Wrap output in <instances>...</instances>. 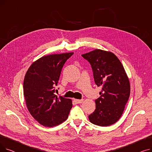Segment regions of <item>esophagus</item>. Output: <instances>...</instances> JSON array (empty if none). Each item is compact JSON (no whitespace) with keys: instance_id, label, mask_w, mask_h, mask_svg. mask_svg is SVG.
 <instances>
[{"instance_id":"obj_1","label":"esophagus","mask_w":152,"mask_h":152,"mask_svg":"<svg viewBox=\"0 0 152 152\" xmlns=\"http://www.w3.org/2000/svg\"><path fill=\"white\" fill-rule=\"evenodd\" d=\"M74 101L76 102V103H81L83 102V99L79 100V99H74Z\"/></svg>"}]
</instances>
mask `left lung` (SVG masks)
I'll list each match as a JSON object with an SVG mask.
<instances>
[{"instance_id":"obj_1","label":"left lung","mask_w":152,"mask_h":152,"mask_svg":"<svg viewBox=\"0 0 152 152\" xmlns=\"http://www.w3.org/2000/svg\"><path fill=\"white\" fill-rule=\"evenodd\" d=\"M92 66L94 78L102 87L100 97L89 121L100 126H108L121 118L130 95V83L121 61L112 52L95 49L82 55Z\"/></svg>"}]
</instances>
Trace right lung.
I'll return each mask as SVG.
<instances>
[{
	"label": "right lung",
	"instance_id": "add662e5",
	"mask_svg": "<svg viewBox=\"0 0 152 152\" xmlns=\"http://www.w3.org/2000/svg\"><path fill=\"white\" fill-rule=\"evenodd\" d=\"M73 54L44 56L26 72L23 82L26 105L31 116L44 126L53 127L66 120L73 107L71 99L54 94L64 64Z\"/></svg>",
	"mask_w": 152,
	"mask_h": 152
}]
</instances>
